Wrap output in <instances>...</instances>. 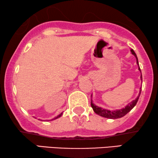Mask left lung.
<instances>
[{
	"instance_id": "obj_1",
	"label": "left lung",
	"mask_w": 158,
	"mask_h": 158,
	"mask_svg": "<svg viewBox=\"0 0 158 158\" xmlns=\"http://www.w3.org/2000/svg\"><path fill=\"white\" fill-rule=\"evenodd\" d=\"M131 52L132 54L134 55L135 57H136V63H137V64H138V66H139V70L141 71L140 67H139V65L138 58H137L136 53L134 52V51L133 50V49H131ZM141 80L142 81V75H141ZM141 89H142V88H141ZM141 91H142V90H140V92H139V96L137 97L136 99L135 100H133V101L131 102V103L127 104V106H125V107L123 108V109L116 110H111V111H110V110L103 109V108L99 107V106L95 105V104H94L93 102H92V100L91 101V107L93 108L94 111L96 114H99V115L102 116V117H104V118H109V119H118V118H122V117L126 115V114L128 113V112H130L131 110L134 107L135 105H136L137 102H138V100H139V96H140V94H141ZM91 97H92V95H91Z\"/></svg>"
}]
</instances>
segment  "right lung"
<instances>
[{
    "label": "right lung",
    "instance_id": "add662e5",
    "mask_svg": "<svg viewBox=\"0 0 158 158\" xmlns=\"http://www.w3.org/2000/svg\"><path fill=\"white\" fill-rule=\"evenodd\" d=\"M62 113H63V112H61V114H59V115L58 116H56V117H55V118H53V119L52 120H55V119H57V118H60V117L61 116V115H62Z\"/></svg>",
    "mask_w": 158,
    "mask_h": 158
}]
</instances>
